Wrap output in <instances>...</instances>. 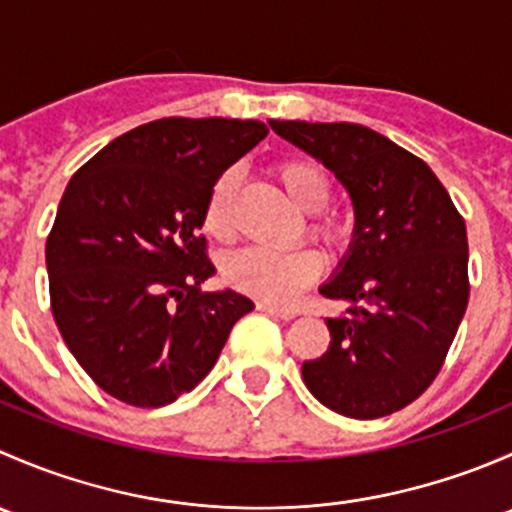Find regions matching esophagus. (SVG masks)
<instances>
[{"instance_id": "1", "label": "esophagus", "mask_w": 512, "mask_h": 512, "mask_svg": "<svg viewBox=\"0 0 512 512\" xmlns=\"http://www.w3.org/2000/svg\"><path fill=\"white\" fill-rule=\"evenodd\" d=\"M257 309H260V312H265V314H270V317L285 319V322H289V319H294V312H289V309L272 307V304H265V302H257Z\"/></svg>"}]
</instances>
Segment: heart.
<instances>
[{
    "mask_svg": "<svg viewBox=\"0 0 512 512\" xmlns=\"http://www.w3.org/2000/svg\"><path fill=\"white\" fill-rule=\"evenodd\" d=\"M272 178L280 185L282 195L299 210L309 215L304 220V235L319 242L329 252L347 247L349 227L342 218L324 213L332 203V180L322 165L307 158H285L272 165ZM237 173L225 170L215 178L203 208V230L213 240L230 242L235 237V195ZM322 272V260L307 247H294L287 252L240 250L223 262L225 282L237 292L255 297L265 304L287 307L304 292Z\"/></svg>",
    "mask_w": 512,
    "mask_h": 512,
    "instance_id": "1",
    "label": "heart"
}]
</instances>
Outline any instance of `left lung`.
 <instances>
[{"label":"left lung","mask_w":512,"mask_h":512,"mask_svg":"<svg viewBox=\"0 0 512 512\" xmlns=\"http://www.w3.org/2000/svg\"><path fill=\"white\" fill-rule=\"evenodd\" d=\"M337 175L354 237L319 294L349 304L327 319V352L304 361L314 399L349 418H381L431 386L468 304L466 223L433 170L359 123L270 121Z\"/></svg>","instance_id":"left-lung-1"}]
</instances>
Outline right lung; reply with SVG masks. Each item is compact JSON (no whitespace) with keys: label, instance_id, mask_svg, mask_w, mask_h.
<instances>
[{"label":"right lung","instance_id":"right-lung-1","mask_svg":"<svg viewBox=\"0 0 512 512\" xmlns=\"http://www.w3.org/2000/svg\"><path fill=\"white\" fill-rule=\"evenodd\" d=\"M260 121L160 118L123 133L74 173L46 240L51 312L106 394L173 404L208 376L255 304L203 292V208L215 178L267 136Z\"/></svg>","mask_w":512,"mask_h":512}]
</instances>
